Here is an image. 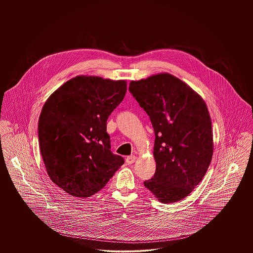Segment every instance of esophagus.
<instances>
[{
	"label": "esophagus",
	"mask_w": 253,
	"mask_h": 253,
	"mask_svg": "<svg viewBox=\"0 0 253 253\" xmlns=\"http://www.w3.org/2000/svg\"><path fill=\"white\" fill-rule=\"evenodd\" d=\"M135 160H136V157H135V156H130V157H128L126 158V163H127L128 165H131V164L135 162Z\"/></svg>",
	"instance_id": "obj_1"
}]
</instances>
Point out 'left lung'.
<instances>
[{"mask_svg": "<svg viewBox=\"0 0 253 253\" xmlns=\"http://www.w3.org/2000/svg\"><path fill=\"white\" fill-rule=\"evenodd\" d=\"M129 91L150 117L156 134L157 169L144 186L161 203L177 202L203 179L212 158L213 135L206 102L169 73L132 81Z\"/></svg>", "mask_w": 253, "mask_h": 253, "instance_id": "8db88e82", "label": "left lung"}]
</instances>
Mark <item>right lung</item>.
I'll return each instance as SVG.
<instances>
[{
  "label": "right lung",
  "mask_w": 253,
  "mask_h": 253,
  "mask_svg": "<svg viewBox=\"0 0 253 253\" xmlns=\"http://www.w3.org/2000/svg\"><path fill=\"white\" fill-rule=\"evenodd\" d=\"M126 91V81L77 76L45 101L38 125L41 155L50 179L70 195H94L123 165L110 150L106 122Z\"/></svg>",
  "instance_id": "right-lung-1"
}]
</instances>
